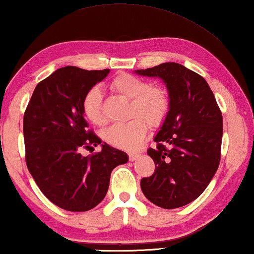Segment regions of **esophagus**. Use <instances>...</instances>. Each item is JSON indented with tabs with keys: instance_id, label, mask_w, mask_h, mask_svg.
Listing matches in <instances>:
<instances>
[{
	"instance_id": "obj_1",
	"label": "esophagus",
	"mask_w": 254,
	"mask_h": 254,
	"mask_svg": "<svg viewBox=\"0 0 254 254\" xmlns=\"http://www.w3.org/2000/svg\"><path fill=\"white\" fill-rule=\"evenodd\" d=\"M139 158V154H134V153H132V154H128V160H130L131 162L135 161Z\"/></svg>"
}]
</instances>
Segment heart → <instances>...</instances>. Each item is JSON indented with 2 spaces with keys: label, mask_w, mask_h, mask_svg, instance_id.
<instances>
[{
  "label": "heart",
  "mask_w": 254,
  "mask_h": 254,
  "mask_svg": "<svg viewBox=\"0 0 254 254\" xmlns=\"http://www.w3.org/2000/svg\"><path fill=\"white\" fill-rule=\"evenodd\" d=\"M110 87L123 98L130 100L127 117L131 120L110 127L103 137L114 147L134 151L144 140L147 127L156 128L162 126L169 113V95L163 87L148 85L145 80L128 73L114 78ZM84 113L87 120L95 126L106 123L102 95L98 87L91 88L85 96Z\"/></svg>",
  "instance_id": "obj_1"
}]
</instances>
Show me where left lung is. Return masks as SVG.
Masks as SVG:
<instances>
[{
	"label": "left lung",
	"mask_w": 254,
	"mask_h": 254,
	"mask_svg": "<svg viewBox=\"0 0 254 254\" xmlns=\"http://www.w3.org/2000/svg\"><path fill=\"white\" fill-rule=\"evenodd\" d=\"M134 73L160 78L170 100L169 113L147 154L155 163L142 178V193L154 205L178 208L205 191L219 168L223 133L222 114L201 76L182 64L168 62Z\"/></svg>",
	"instance_id": "8db88e82"
}]
</instances>
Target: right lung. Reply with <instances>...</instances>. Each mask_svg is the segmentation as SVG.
<instances>
[{"label": "right lung", "mask_w": 254, "mask_h": 254, "mask_svg": "<svg viewBox=\"0 0 254 254\" xmlns=\"http://www.w3.org/2000/svg\"><path fill=\"white\" fill-rule=\"evenodd\" d=\"M109 69L87 71L65 66L35 87L24 114L26 164L42 193L70 212H86L106 197L114 168L127 162V153L102 144V152L83 157L81 147L101 143L87 131L84 100Z\"/></svg>", "instance_id": "1"}]
</instances>
